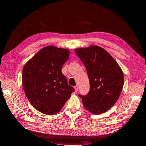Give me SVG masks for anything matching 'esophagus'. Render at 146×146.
<instances>
[{
	"label": "esophagus",
	"instance_id": "esophagus-1",
	"mask_svg": "<svg viewBox=\"0 0 146 146\" xmlns=\"http://www.w3.org/2000/svg\"><path fill=\"white\" fill-rule=\"evenodd\" d=\"M74 90H75V92H78V86H75V87H74Z\"/></svg>",
	"mask_w": 146,
	"mask_h": 146
}]
</instances>
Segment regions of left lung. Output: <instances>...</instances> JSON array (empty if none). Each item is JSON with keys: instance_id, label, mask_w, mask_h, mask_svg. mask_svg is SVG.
I'll list each match as a JSON object with an SVG mask.
<instances>
[{"instance_id": "obj_1", "label": "left lung", "mask_w": 146, "mask_h": 146, "mask_svg": "<svg viewBox=\"0 0 146 146\" xmlns=\"http://www.w3.org/2000/svg\"><path fill=\"white\" fill-rule=\"evenodd\" d=\"M75 52L87 70L90 90L79 95L85 108L94 115L111 108L119 99L124 85V74L119 64L106 50L96 45L78 48Z\"/></svg>"}]
</instances>
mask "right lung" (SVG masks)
<instances>
[{"instance_id":"add662e5","label":"right lung","mask_w":146,"mask_h":146,"mask_svg":"<svg viewBox=\"0 0 146 146\" xmlns=\"http://www.w3.org/2000/svg\"><path fill=\"white\" fill-rule=\"evenodd\" d=\"M70 50L54 46L41 48L24 65L22 85L32 106L45 115L58 113L74 92L62 74Z\"/></svg>"}]
</instances>
